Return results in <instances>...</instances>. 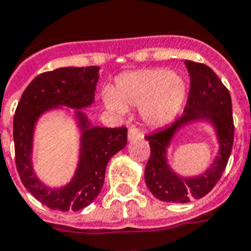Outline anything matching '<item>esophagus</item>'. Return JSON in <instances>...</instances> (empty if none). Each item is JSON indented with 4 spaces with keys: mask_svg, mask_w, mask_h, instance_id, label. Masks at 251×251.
<instances>
[{
    "mask_svg": "<svg viewBox=\"0 0 251 251\" xmlns=\"http://www.w3.org/2000/svg\"><path fill=\"white\" fill-rule=\"evenodd\" d=\"M142 136V134H140V131H139L138 129H135V127H131V129H129V132H127V139H129L130 142H132V140H135V139L140 138Z\"/></svg>",
    "mask_w": 251,
    "mask_h": 251,
    "instance_id": "obj_1",
    "label": "esophagus"
}]
</instances>
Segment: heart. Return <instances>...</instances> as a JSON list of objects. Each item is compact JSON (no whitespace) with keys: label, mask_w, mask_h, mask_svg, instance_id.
<instances>
[{"label":"heart","mask_w":251,"mask_h":251,"mask_svg":"<svg viewBox=\"0 0 251 251\" xmlns=\"http://www.w3.org/2000/svg\"><path fill=\"white\" fill-rule=\"evenodd\" d=\"M186 83L181 75L167 69H144L120 75L115 92L106 90L107 109L124 116L129 107L140 108L143 121L149 126H163L175 119L184 106Z\"/></svg>","instance_id":"1"}]
</instances>
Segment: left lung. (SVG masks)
<instances>
[{
  "label": "left lung",
  "mask_w": 251,
  "mask_h": 251,
  "mask_svg": "<svg viewBox=\"0 0 251 251\" xmlns=\"http://www.w3.org/2000/svg\"><path fill=\"white\" fill-rule=\"evenodd\" d=\"M185 66L190 74V92L184 113L171 125L145 136L151 145L145 184L157 199L167 203H189L207 195L222 176L233 144L232 103L227 88L207 65L185 60ZM197 122L212 126L219 153L201 175L182 176L168 161V148L181 128Z\"/></svg>",
  "instance_id": "left-lung-1"
}]
</instances>
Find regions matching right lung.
<instances>
[{
	"mask_svg": "<svg viewBox=\"0 0 251 251\" xmlns=\"http://www.w3.org/2000/svg\"><path fill=\"white\" fill-rule=\"evenodd\" d=\"M100 67H61L38 75L24 90L14 116L15 161L24 186L50 209L80 210L98 197L109 159L125 148L127 129L94 126L83 109L96 100ZM73 116L80 134L79 161L66 185L52 188L37 177L32 167L34 132L37 121L52 110ZM74 109V111H70Z\"/></svg>",
	"mask_w": 251,
	"mask_h": 251,
	"instance_id": "obj_1",
	"label": "right lung"
}]
</instances>
